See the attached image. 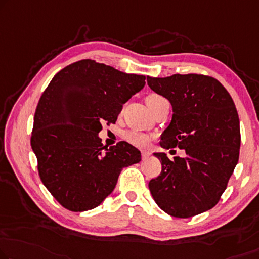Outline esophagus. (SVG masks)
<instances>
[{
	"label": "esophagus",
	"mask_w": 259,
	"mask_h": 259,
	"mask_svg": "<svg viewBox=\"0 0 259 259\" xmlns=\"http://www.w3.org/2000/svg\"><path fill=\"white\" fill-rule=\"evenodd\" d=\"M141 154H142V158L143 159H145V158H148L150 154H151V152L150 151H146V150H143V151L141 152Z\"/></svg>",
	"instance_id": "1"
}]
</instances>
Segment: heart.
<instances>
[{"label":"heart","instance_id":"1","mask_svg":"<svg viewBox=\"0 0 259 259\" xmlns=\"http://www.w3.org/2000/svg\"><path fill=\"white\" fill-rule=\"evenodd\" d=\"M161 100H164L163 96L158 95V94H150L148 98H146V103L150 107V109L157 105L158 102H160ZM124 138L126 142H129L130 144H133L137 148H145L148 146L149 142H150V136L146 135L145 133H142V131H137V130H129L124 134Z\"/></svg>","mask_w":259,"mask_h":259}]
</instances>
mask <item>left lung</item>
Returning <instances> with one entry per match:
<instances>
[{
  "mask_svg": "<svg viewBox=\"0 0 259 259\" xmlns=\"http://www.w3.org/2000/svg\"><path fill=\"white\" fill-rule=\"evenodd\" d=\"M148 84L172 105V121L161 135L165 149L178 146L186 157L169 160L154 153L161 172L149 183L154 201L168 215L188 219L220 201L240 156V118L220 81L203 74L148 76Z\"/></svg>",
  "mask_w": 259,
  "mask_h": 259,
  "instance_id": "obj_1",
  "label": "left lung"
}]
</instances>
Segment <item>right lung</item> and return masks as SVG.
Wrapping results in <instances>:
<instances>
[{"mask_svg":"<svg viewBox=\"0 0 259 259\" xmlns=\"http://www.w3.org/2000/svg\"><path fill=\"white\" fill-rule=\"evenodd\" d=\"M144 84V75L82 59L58 72L46 87L34 113L31 148L41 183L64 208L98 207L114 191L122 168L141 161L135 146L121 141L108 149L98 134L102 122H116L123 103Z\"/></svg>","mask_w":259,"mask_h":259,"instance_id":"obj_1","label":"right lung"}]
</instances>
